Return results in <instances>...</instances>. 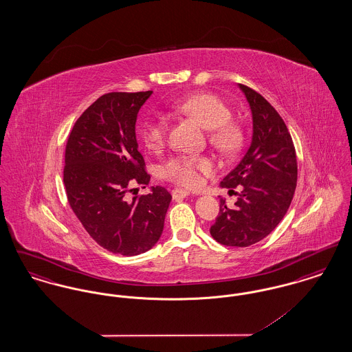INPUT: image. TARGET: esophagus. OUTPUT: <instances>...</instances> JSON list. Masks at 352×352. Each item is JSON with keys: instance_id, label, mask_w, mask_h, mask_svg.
Returning a JSON list of instances; mask_svg holds the SVG:
<instances>
[{"instance_id": "esophagus-1", "label": "esophagus", "mask_w": 352, "mask_h": 352, "mask_svg": "<svg viewBox=\"0 0 352 352\" xmlns=\"http://www.w3.org/2000/svg\"><path fill=\"white\" fill-rule=\"evenodd\" d=\"M188 195V192L186 191V190H182V188H174V190H171V197H173V199H175V201H181V199H184Z\"/></svg>"}]
</instances>
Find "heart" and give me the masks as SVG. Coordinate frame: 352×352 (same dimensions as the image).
<instances>
[{
	"label": "heart",
	"mask_w": 352,
	"mask_h": 352,
	"mask_svg": "<svg viewBox=\"0 0 352 352\" xmlns=\"http://www.w3.org/2000/svg\"><path fill=\"white\" fill-rule=\"evenodd\" d=\"M171 108L186 116L195 118L201 126L210 129L211 144L224 154H234L243 142L241 128L231 121V108L214 94H195L174 101ZM168 121L161 116L146 118L141 128V138L151 151H160L168 138ZM214 164L207 155L175 154L161 166V175L184 187H197L201 175L212 171Z\"/></svg>",
	"instance_id": "b5f03b06"
}]
</instances>
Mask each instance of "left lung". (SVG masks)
<instances>
[{
    "mask_svg": "<svg viewBox=\"0 0 352 352\" xmlns=\"http://www.w3.org/2000/svg\"><path fill=\"white\" fill-rule=\"evenodd\" d=\"M239 85L251 107V146L220 182L226 188H241L236 207L228 208L221 199L210 228L211 236L227 247H250L267 237L287 212L297 186V155L284 120L258 92Z\"/></svg>",
    "mask_w": 352,
    "mask_h": 352,
    "instance_id": "8db88e82",
    "label": "left lung"
}]
</instances>
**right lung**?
Listing matches in <instances>:
<instances>
[{
  "label": "right lung",
  "instance_id": "1",
  "mask_svg": "<svg viewBox=\"0 0 352 352\" xmlns=\"http://www.w3.org/2000/svg\"><path fill=\"white\" fill-rule=\"evenodd\" d=\"M145 92H109L91 104L68 134L63 182L71 210L104 250L122 256L149 251L164 231L171 195L165 187L128 199L151 175L135 140Z\"/></svg>",
  "mask_w": 352,
  "mask_h": 352
}]
</instances>
